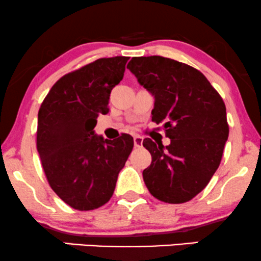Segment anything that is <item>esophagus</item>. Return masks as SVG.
Instances as JSON below:
<instances>
[{
	"instance_id": "1",
	"label": "esophagus",
	"mask_w": 261,
	"mask_h": 261,
	"mask_svg": "<svg viewBox=\"0 0 261 261\" xmlns=\"http://www.w3.org/2000/svg\"><path fill=\"white\" fill-rule=\"evenodd\" d=\"M133 140H134V146L136 147H140L141 144H143V138L140 136H134Z\"/></svg>"
}]
</instances>
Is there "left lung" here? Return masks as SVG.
<instances>
[{
	"label": "left lung",
	"instance_id": "obj_1",
	"mask_svg": "<svg viewBox=\"0 0 261 261\" xmlns=\"http://www.w3.org/2000/svg\"><path fill=\"white\" fill-rule=\"evenodd\" d=\"M130 70L155 96L152 121L163 123L168 146L143 141L151 165L143 178L150 194L166 203H184L208 185L229 137L226 108L205 76L169 58L134 57Z\"/></svg>",
	"mask_w": 261,
	"mask_h": 261
}]
</instances>
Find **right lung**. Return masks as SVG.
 Listing matches in <instances>:
<instances>
[{"label":"right lung","mask_w":261,"mask_h":261,"mask_svg":"<svg viewBox=\"0 0 261 261\" xmlns=\"http://www.w3.org/2000/svg\"><path fill=\"white\" fill-rule=\"evenodd\" d=\"M128 57L100 58L54 83L38 110L36 146L49 186L77 211H92L111 198L132 152L129 134L108 140L94 134L96 118L109 112L110 93L123 79Z\"/></svg>","instance_id":"right-lung-1"}]
</instances>
